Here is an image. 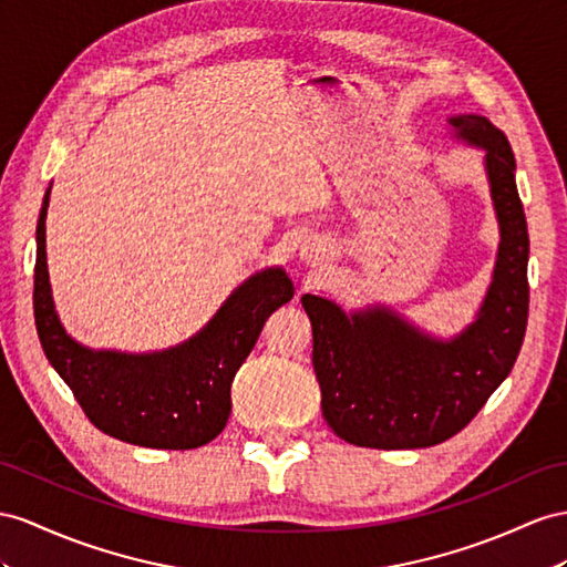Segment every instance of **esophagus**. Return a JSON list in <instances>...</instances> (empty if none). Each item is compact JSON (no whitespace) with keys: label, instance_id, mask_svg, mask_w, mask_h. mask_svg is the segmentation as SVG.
<instances>
[{"label":"esophagus","instance_id":"esophagus-1","mask_svg":"<svg viewBox=\"0 0 567 567\" xmlns=\"http://www.w3.org/2000/svg\"><path fill=\"white\" fill-rule=\"evenodd\" d=\"M316 256H313V251H307V260H313Z\"/></svg>","mask_w":567,"mask_h":567}]
</instances>
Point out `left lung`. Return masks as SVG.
<instances>
[{
    "instance_id": "1",
    "label": "left lung",
    "mask_w": 567,
    "mask_h": 567,
    "mask_svg": "<svg viewBox=\"0 0 567 567\" xmlns=\"http://www.w3.org/2000/svg\"><path fill=\"white\" fill-rule=\"evenodd\" d=\"M460 138L486 151L491 198L501 223L493 282L476 321L460 338H426L388 309L347 316L301 297L313 328L321 410L342 441L404 450L453 439L513 371L527 330L529 235L515 184V155L501 128L478 114L450 120Z\"/></svg>"
}]
</instances>
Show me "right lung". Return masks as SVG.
I'll list each match as a JSON object with an SVG mask.
<instances>
[{
	"label": "right lung",
	"instance_id": "obj_1",
	"mask_svg": "<svg viewBox=\"0 0 567 567\" xmlns=\"http://www.w3.org/2000/svg\"><path fill=\"white\" fill-rule=\"evenodd\" d=\"M38 220L33 309L50 364L71 388L91 424L132 445L192 450L210 443L231 412L229 388L264 330L266 318L295 297L292 280L270 268L246 280L196 338L157 354L93 352L71 340L54 313L45 217Z\"/></svg>",
	"mask_w": 567,
	"mask_h": 567
}]
</instances>
